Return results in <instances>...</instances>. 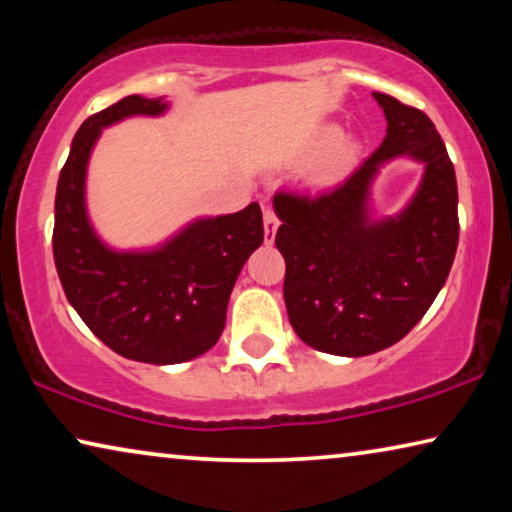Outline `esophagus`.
I'll use <instances>...</instances> for the list:
<instances>
[{"label":"esophagus","mask_w":512,"mask_h":512,"mask_svg":"<svg viewBox=\"0 0 512 512\" xmlns=\"http://www.w3.org/2000/svg\"><path fill=\"white\" fill-rule=\"evenodd\" d=\"M277 228H279V219H277V214L272 212L270 207H265V209H263V230H265V244H272V242H275Z\"/></svg>","instance_id":"34e87169"}]
</instances>
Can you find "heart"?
<instances>
[{
    "label": "heart",
    "mask_w": 512,
    "mask_h": 512,
    "mask_svg": "<svg viewBox=\"0 0 512 512\" xmlns=\"http://www.w3.org/2000/svg\"><path fill=\"white\" fill-rule=\"evenodd\" d=\"M359 142L352 137H342L338 142H333L328 149L321 153L314 167V174L321 184H335L342 177H347L352 172V167L359 160Z\"/></svg>",
    "instance_id": "1"
}]
</instances>
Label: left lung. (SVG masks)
<instances>
[{"label": "left lung", "instance_id": "8db88e82", "mask_svg": "<svg viewBox=\"0 0 512 512\" xmlns=\"http://www.w3.org/2000/svg\"><path fill=\"white\" fill-rule=\"evenodd\" d=\"M373 97L387 118L380 149L331 193L272 198L289 321L305 345L335 356L405 338L443 289L459 242L457 177L436 125L394 97ZM396 157L422 162L423 179L401 213L375 217L372 184Z\"/></svg>", "mask_w": 512, "mask_h": 512}]
</instances>
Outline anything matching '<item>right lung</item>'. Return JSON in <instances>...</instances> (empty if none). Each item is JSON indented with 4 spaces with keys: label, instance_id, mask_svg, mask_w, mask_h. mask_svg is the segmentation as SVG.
Wrapping results in <instances>:
<instances>
[{
    "label": "right lung",
    "instance_id": "add662e5",
    "mask_svg": "<svg viewBox=\"0 0 512 512\" xmlns=\"http://www.w3.org/2000/svg\"><path fill=\"white\" fill-rule=\"evenodd\" d=\"M165 97L128 95L90 116L72 139L55 193L53 258L69 305L125 359L170 366L198 359L221 338L230 291L263 244L258 202L198 216L149 249H114L88 216L86 177L102 130L132 116H163Z\"/></svg>",
    "mask_w": 512,
    "mask_h": 512
}]
</instances>
